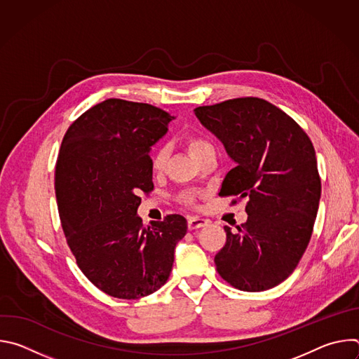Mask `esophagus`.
Returning <instances> with one entry per match:
<instances>
[{"instance_id": "1", "label": "esophagus", "mask_w": 359, "mask_h": 359, "mask_svg": "<svg viewBox=\"0 0 359 359\" xmlns=\"http://www.w3.org/2000/svg\"><path fill=\"white\" fill-rule=\"evenodd\" d=\"M208 224H209V220L198 217V216H191V217L187 219L189 230H197V229H201V227H206Z\"/></svg>"}]
</instances>
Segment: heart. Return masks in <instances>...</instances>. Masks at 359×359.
I'll use <instances>...</instances> for the list:
<instances>
[{
    "label": "heart",
    "mask_w": 359,
    "mask_h": 359,
    "mask_svg": "<svg viewBox=\"0 0 359 359\" xmlns=\"http://www.w3.org/2000/svg\"><path fill=\"white\" fill-rule=\"evenodd\" d=\"M187 147H189V151L190 155L196 159L200 153L203 150H206L208 147H212V144L209 142H206L201 137H190L189 142H187ZM169 159V149L166 146H162L159 147L155 153L151 155V159H150V166H151V170L155 173H161L165 166H166V162ZM182 200L184 203H193L194 201V194L191 193H184L182 196Z\"/></svg>",
    "instance_id": "obj_1"
}]
</instances>
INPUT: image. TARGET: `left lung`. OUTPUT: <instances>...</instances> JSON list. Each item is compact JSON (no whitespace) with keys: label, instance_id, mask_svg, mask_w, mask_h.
Returning <instances> with one entry per match:
<instances>
[{"label":"left lung","instance_id":"left-lung-1","mask_svg":"<svg viewBox=\"0 0 359 359\" xmlns=\"http://www.w3.org/2000/svg\"><path fill=\"white\" fill-rule=\"evenodd\" d=\"M236 166L220 194L247 197L245 224L216 254L219 274L243 291L283 283L310 243L321 197L316 150L281 109L259 97H237L194 109Z\"/></svg>","mask_w":359,"mask_h":359}]
</instances>
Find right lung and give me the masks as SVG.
Here are the masks:
<instances>
[{
	"label": "right lung",
	"mask_w": 359,
	"mask_h": 359,
	"mask_svg": "<svg viewBox=\"0 0 359 359\" xmlns=\"http://www.w3.org/2000/svg\"><path fill=\"white\" fill-rule=\"evenodd\" d=\"M176 119L147 104L107 99L67 130L55 168V196L68 245L86 278L108 295L137 299L169 278L180 215L142 224V191L153 189L150 149Z\"/></svg>",
	"instance_id": "right-lung-1"
}]
</instances>
